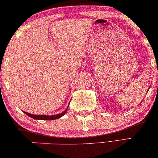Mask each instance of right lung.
Masks as SVG:
<instances>
[{
  "instance_id": "obj_1",
  "label": "right lung",
  "mask_w": 158,
  "mask_h": 158,
  "mask_svg": "<svg viewBox=\"0 0 158 158\" xmlns=\"http://www.w3.org/2000/svg\"><path fill=\"white\" fill-rule=\"evenodd\" d=\"M69 103H69V104H68V106H67V108L65 109V110H64V111L60 113V114H56V115H52V116H48V115H34V114H29V113H27V112H25V111H23V112H24V114L27 115L28 116H30V118H33V119L44 120V121L55 120V119L60 118L66 114V113L67 112L68 108L69 107Z\"/></svg>"
}]
</instances>
